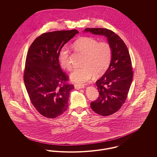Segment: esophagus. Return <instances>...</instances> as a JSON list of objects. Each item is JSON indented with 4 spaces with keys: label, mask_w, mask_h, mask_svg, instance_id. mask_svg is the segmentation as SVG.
<instances>
[{
    "label": "esophagus",
    "mask_w": 157,
    "mask_h": 157,
    "mask_svg": "<svg viewBox=\"0 0 157 157\" xmlns=\"http://www.w3.org/2000/svg\"><path fill=\"white\" fill-rule=\"evenodd\" d=\"M74 87L76 90H80L81 88H83L85 86L83 85H75Z\"/></svg>",
    "instance_id": "34e87169"
}]
</instances>
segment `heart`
I'll return each instance as SVG.
<instances>
[{
	"instance_id": "1",
	"label": "heart",
	"mask_w": 157,
	"mask_h": 157,
	"mask_svg": "<svg viewBox=\"0 0 157 157\" xmlns=\"http://www.w3.org/2000/svg\"><path fill=\"white\" fill-rule=\"evenodd\" d=\"M74 46L80 52L85 54L82 67L75 68L71 74L72 82L81 84L88 82L94 74L100 75L109 67L112 57V49L109 44L98 41L92 37H82L74 44ZM59 60L61 66L71 71L72 65L70 59V51L64 46L60 51Z\"/></svg>"
}]
</instances>
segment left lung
Returning a JSON list of instances; mask_svg holds the SVG:
<instances>
[{
    "mask_svg": "<svg viewBox=\"0 0 157 157\" xmlns=\"http://www.w3.org/2000/svg\"><path fill=\"white\" fill-rule=\"evenodd\" d=\"M85 31L105 36L112 48L111 64L95 82L99 95L90 103V108L95 113L105 117L111 115L121 108L127 98L133 78L131 56L123 40L111 30L87 28Z\"/></svg>",
    "mask_w": 157,
    "mask_h": 157,
    "instance_id": "8db88e82",
    "label": "left lung"
}]
</instances>
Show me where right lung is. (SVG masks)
<instances>
[{"label": "right lung", "mask_w": 157, "mask_h": 157, "mask_svg": "<svg viewBox=\"0 0 157 157\" xmlns=\"http://www.w3.org/2000/svg\"><path fill=\"white\" fill-rule=\"evenodd\" d=\"M78 31L76 29L45 33L30 46L26 58L23 80L31 103L40 114L55 118L65 112L74 85L60 67L62 47Z\"/></svg>", "instance_id": "right-lung-1"}]
</instances>
